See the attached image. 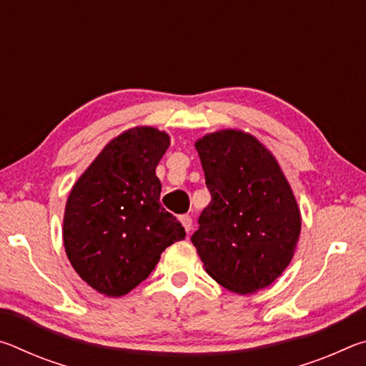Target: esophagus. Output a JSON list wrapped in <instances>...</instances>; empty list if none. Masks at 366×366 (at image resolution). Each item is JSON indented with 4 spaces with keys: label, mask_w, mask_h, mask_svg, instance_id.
I'll return each mask as SVG.
<instances>
[{
    "label": "esophagus",
    "mask_w": 366,
    "mask_h": 366,
    "mask_svg": "<svg viewBox=\"0 0 366 366\" xmlns=\"http://www.w3.org/2000/svg\"><path fill=\"white\" fill-rule=\"evenodd\" d=\"M179 219H181L182 226L185 229V232H190V229H192V216L190 214H182Z\"/></svg>",
    "instance_id": "1"
}]
</instances>
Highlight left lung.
<instances>
[{
    "label": "left lung",
    "instance_id": "8db88e82",
    "mask_svg": "<svg viewBox=\"0 0 366 366\" xmlns=\"http://www.w3.org/2000/svg\"><path fill=\"white\" fill-rule=\"evenodd\" d=\"M212 202L192 235L222 287L252 294L277 280L294 257L302 218L276 158L250 134L226 129L195 142Z\"/></svg>",
    "mask_w": 366,
    "mask_h": 366
}]
</instances>
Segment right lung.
<instances>
[{"label":"right lung","mask_w":366,"mask_h":366,"mask_svg":"<svg viewBox=\"0 0 366 366\" xmlns=\"http://www.w3.org/2000/svg\"><path fill=\"white\" fill-rule=\"evenodd\" d=\"M169 135L134 127L103 148L67 197L63 239L77 274L98 292L122 297L145 281L166 247L185 237L159 203L157 166Z\"/></svg>","instance_id":"1"}]
</instances>
